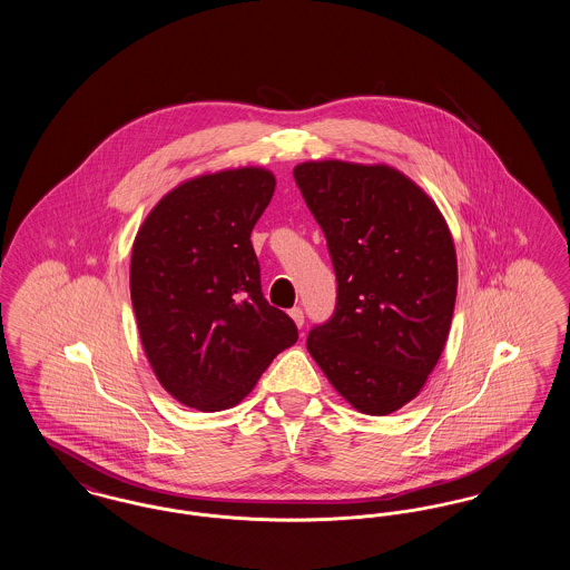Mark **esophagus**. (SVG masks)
I'll list each match as a JSON object with an SVG mask.
<instances>
[{
  "mask_svg": "<svg viewBox=\"0 0 570 570\" xmlns=\"http://www.w3.org/2000/svg\"><path fill=\"white\" fill-rule=\"evenodd\" d=\"M288 314H291V318L295 321V325H297L298 328H301V326H303V323H305V318H303V309H301V307H293V309H291Z\"/></svg>",
  "mask_w": 570,
  "mask_h": 570,
  "instance_id": "obj_1",
  "label": "esophagus"
}]
</instances>
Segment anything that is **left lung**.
<instances>
[{"mask_svg": "<svg viewBox=\"0 0 570 570\" xmlns=\"http://www.w3.org/2000/svg\"><path fill=\"white\" fill-rule=\"evenodd\" d=\"M293 175L337 277L335 312L307 351L351 406L391 414L421 393L449 340L458 254L446 219L386 164L318 160Z\"/></svg>", "mask_w": 570, "mask_h": 570, "instance_id": "8db88e82", "label": "left lung"}]
</instances>
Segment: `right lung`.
<instances>
[{
	"mask_svg": "<svg viewBox=\"0 0 570 570\" xmlns=\"http://www.w3.org/2000/svg\"><path fill=\"white\" fill-rule=\"evenodd\" d=\"M275 190L272 170L205 173L164 194L136 233L130 297L147 361L184 406H237L297 326L261 291L252 228Z\"/></svg>",
	"mask_w": 570,
	"mask_h": 570,
	"instance_id": "1",
	"label": "right lung"
}]
</instances>
